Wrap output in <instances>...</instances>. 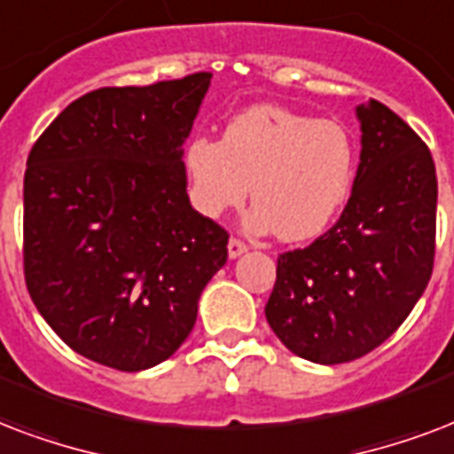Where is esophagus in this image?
<instances>
[{"label":"esophagus","instance_id":"obj_1","mask_svg":"<svg viewBox=\"0 0 454 454\" xmlns=\"http://www.w3.org/2000/svg\"><path fill=\"white\" fill-rule=\"evenodd\" d=\"M246 251H248V246H246L241 239H237V237L230 239V244H227V253H230V258H239V255Z\"/></svg>","mask_w":454,"mask_h":454}]
</instances>
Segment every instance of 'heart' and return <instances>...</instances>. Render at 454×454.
I'll list each match as a JSON object with an SVG mask.
<instances>
[{"label": "heart", "instance_id": "1", "mask_svg": "<svg viewBox=\"0 0 454 454\" xmlns=\"http://www.w3.org/2000/svg\"><path fill=\"white\" fill-rule=\"evenodd\" d=\"M184 172L201 215L239 208L251 187L253 227L305 241L322 234L348 201L355 146L339 122L253 106L227 122L220 142L194 137L184 146Z\"/></svg>", "mask_w": 454, "mask_h": 454}]
</instances>
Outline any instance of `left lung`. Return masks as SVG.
Wrapping results in <instances>:
<instances>
[{"label":"left lung","mask_w":454,"mask_h":454,"mask_svg":"<svg viewBox=\"0 0 454 454\" xmlns=\"http://www.w3.org/2000/svg\"><path fill=\"white\" fill-rule=\"evenodd\" d=\"M362 151L339 223L277 258L265 305L291 353L319 364L357 360L412 312L434 272L438 182L421 137L381 101L357 106Z\"/></svg>","instance_id":"obj_1"}]
</instances>
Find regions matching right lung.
<instances>
[{"label": "right lung", "instance_id": "1", "mask_svg": "<svg viewBox=\"0 0 454 454\" xmlns=\"http://www.w3.org/2000/svg\"><path fill=\"white\" fill-rule=\"evenodd\" d=\"M210 77L94 90L27 156V291L63 343L104 367L168 360L227 262L230 234L192 208L182 163Z\"/></svg>", "mask_w": 454, "mask_h": 454}]
</instances>
